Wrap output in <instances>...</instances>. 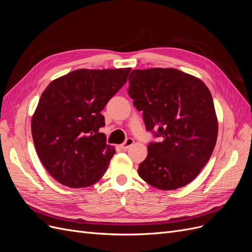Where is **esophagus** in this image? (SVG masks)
<instances>
[{
    "label": "esophagus",
    "mask_w": 252,
    "mask_h": 252,
    "mask_svg": "<svg viewBox=\"0 0 252 252\" xmlns=\"http://www.w3.org/2000/svg\"><path fill=\"white\" fill-rule=\"evenodd\" d=\"M133 143H134L133 139H131V138H128V139H127L123 144L121 145V148H122V149H124V150H126V149H128V148L130 147V146H132Z\"/></svg>",
    "instance_id": "1"
}]
</instances>
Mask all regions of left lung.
<instances>
[{
    "instance_id": "left-lung-1",
    "label": "left lung",
    "mask_w": 252,
    "mask_h": 252,
    "mask_svg": "<svg viewBox=\"0 0 252 252\" xmlns=\"http://www.w3.org/2000/svg\"><path fill=\"white\" fill-rule=\"evenodd\" d=\"M128 94L143 111L145 126L161 142L148 145L139 175L161 190L192 182L207 164L218 139V118L209 89L199 78L174 68L134 69Z\"/></svg>"
}]
</instances>
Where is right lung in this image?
<instances>
[{
	"mask_svg": "<svg viewBox=\"0 0 252 252\" xmlns=\"http://www.w3.org/2000/svg\"><path fill=\"white\" fill-rule=\"evenodd\" d=\"M131 68L78 69L53 80L32 119L36 154L51 177L71 188L102 179L116 154L101 111L127 82Z\"/></svg>",
	"mask_w": 252,
	"mask_h": 252,
	"instance_id": "add662e5",
	"label": "right lung"
}]
</instances>
